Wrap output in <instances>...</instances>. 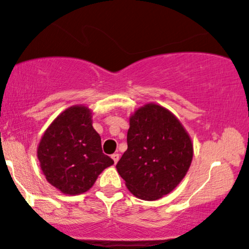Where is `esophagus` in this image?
<instances>
[{"mask_svg":"<svg viewBox=\"0 0 249 249\" xmlns=\"http://www.w3.org/2000/svg\"><path fill=\"white\" fill-rule=\"evenodd\" d=\"M111 158H112L113 162L117 163V162H118V160H119V154H118V153H113V154L111 155Z\"/></svg>","mask_w":249,"mask_h":249,"instance_id":"34e87169","label":"esophagus"}]
</instances>
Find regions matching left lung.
<instances>
[{"label":"left lung","mask_w":249,"mask_h":249,"mask_svg":"<svg viewBox=\"0 0 249 249\" xmlns=\"http://www.w3.org/2000/svg\"><path fill=\"white\" fill-rule=\"evenodd\" d=\"M193 153L189 134L178 119L158 104H146L131 116L127 149L116 168L134 196L155 200L178 187Z\"/></svg>","instance_id":"left-lung-1"}]
</instances>
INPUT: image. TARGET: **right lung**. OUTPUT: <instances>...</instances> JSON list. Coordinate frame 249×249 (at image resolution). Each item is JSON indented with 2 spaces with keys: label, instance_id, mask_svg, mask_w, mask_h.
<instances>
[{
  "label": "right lung",
  "instance_id": "add662e5",
  "mask_svg": "<svg viewBox=\"0 0 249 249\" xmlns=\"http://www.w3.org/2000/svg\"><path fill=\"white\" fill-rule=\"evenodd\" d=\"M37 154L47 181L68 195L86 193L113 164L102 151L90 110L82 106L71 107L56 117L41 138Z\"/></svg>",
  "mask_w": 249,
  "mask_h": 249
}]
</instances>
